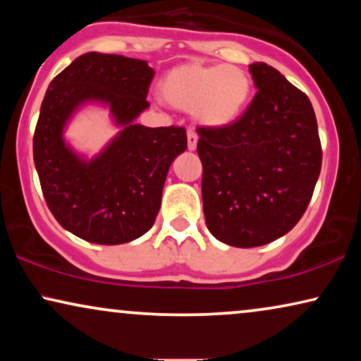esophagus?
<instances>
[{
    "label": "esophagus",
    "instance_id": "esophagus-1",
    "mask_svg": "<svg viewBox=\"0 0 361 361\" xmlns=\"http://www.w3.org/2000/svg\"><path fill=\"white\" fill-rule=\"evenodd\" d=\"M197 141H199V135H197L194 128H190V130L187 131V147H189V151L195 149Z\"/></svg>",
    "mask_w": 361,
    "mask_h": 361
}]
</instances>
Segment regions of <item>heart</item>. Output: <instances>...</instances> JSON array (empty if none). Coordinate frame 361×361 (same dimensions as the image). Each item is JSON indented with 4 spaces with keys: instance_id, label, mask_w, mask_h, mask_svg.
Returning a JSON list of instances; mask_svg holds the SVG:
<instances>
[{
    "instance_id": "heart-1",
    "label": "heart",
    "mask_w": 361,
    "mask_h": 361,
    "mask_svg": "<svg viewBox=\"0 0 361 361\" xmlns=\"http://www.w3.org/2000/svg\"><path fill=\"white\" fill-rule=\"evenodd\" d=\"M159 92L171 106L194 111L207 126L233 123L248 105L251 80L241 67L184 62L169 68Z\"/></svg>"
}]
</instances>
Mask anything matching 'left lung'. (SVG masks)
I'll list each match as a JSON object with an SVG mask.
<instances>
[{"instance_id": "obj_1", "label": "left lung", "mask_w": 361, "mask_h": 361, "mask_svg": "<svg viewBox=\"0 0 361 361\" xmlns=\"http://www.w3.org/2000/svg\"><path fill=\"white\" fill-rule=\"evenodd\" d=\"M258 88L238 120L199 126L202 200L210 233L253 248L294 228L312 199L322 146L312 103L264 62L250 66Z\"/></svg>"}]
</instances>
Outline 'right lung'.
<instances>
[{"instance_id":"right-lung-1","label":"right lung","mask_w":361,"mask_h":361,"mask_svg":"<svg viewBox=\"0 0 361 361\" xmlns=\"http://www.w3.org/2000/svg\"><path fill=\"white\" fill-rule=\"evenodd\" d=\"M154 71L146 61L87 52L49 85L32 149L44 199L63 228L97 245L140 238L154 224L172 161L187 147L185 128H146ZM85 101L111 106L123 131L100 157L83 161L63 142V126Z\"/></svg>"}]
</instances>
